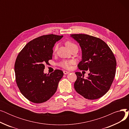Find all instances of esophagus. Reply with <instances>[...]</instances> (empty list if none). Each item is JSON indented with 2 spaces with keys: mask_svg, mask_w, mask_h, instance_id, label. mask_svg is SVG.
Returning a JSON list of instances; mask_svg holds the SVG:
<instances>
[{
  "mask_svg": "<svg viewBox=\"0 0 129 129\" xmlns=\"http://www.w3.org/2000/svg\"><path fill=\"white\" fill-rule=\"evenodd\" d=\"M63 73H64V74H65V75H66V74H69L70 72H68V71H63Z\"/></svg>",
  "mask_w": 129,
  "mask_h": 129,
  "instance_id": "34e87169",
  "label": "esophagus"
}]
</instances>
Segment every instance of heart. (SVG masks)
<instances>
[{
	"mask_svg": "<svg viewBox=\"0 0 129 129\" xmlns=\"http://www.w3.org/2000/svg\"><path fill=\"white\" fill-rule=\"evenodd\" d=\"M65 45L66 46L68 47V49L71 50L73 48H75V47H77V46L73 42H71V41H67L65 42ZM58 48V46L56 45L55 47H54V51H56L57 50ZM72 63V61H67V60H63L61 61V62L59 63V65L61 67H63L64 69H69L70 67V65Z\"/></svg>",
	"mask_w": 129,
	"mask_h": 129,
	"instance_id": "obj_1",
	"label": "heart"
}]
</instances>
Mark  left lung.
<instances>
[{
  "mask_svg": "<svg viewBox=\"0 0 129 129\" xmlns=\"http://www.w3.org/2000/svg\"><path fill=\"white\" fill-rule=\"evenodd\" d=\"M79 44L82 51L80 70L89 71L88 76L76 72L74 88L86 99L94 100L103 97L109 90L116 71V59L108 45L99 38L84 34L71 35Z\"/></svg>",
  "mask_w": 129,
  "mask_h": 129,
  "instance_id": "left-lung-1",
  "label": "left lung"
}]
</instances>
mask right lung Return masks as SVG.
<instances>
[{
	"label": "right lung",
	"mask_w": 129,
	"mask_h": 129,
	"mask_svg": "<svg viewBox=\"0 0 129 129\" xmlns=\"http://www.w3.org/2000/svg\"><path fill=\"white\" fill-rule=\"evenodd\" d=\"M63 37L52 34L37 38L18 55L15 64L16 83L21 93L32 103L45 102L56 91L63 72L56 70L44 74V64L52 59L53 47Z\"/></svg>",
	"instance_id": "1"
}]
</instances>
